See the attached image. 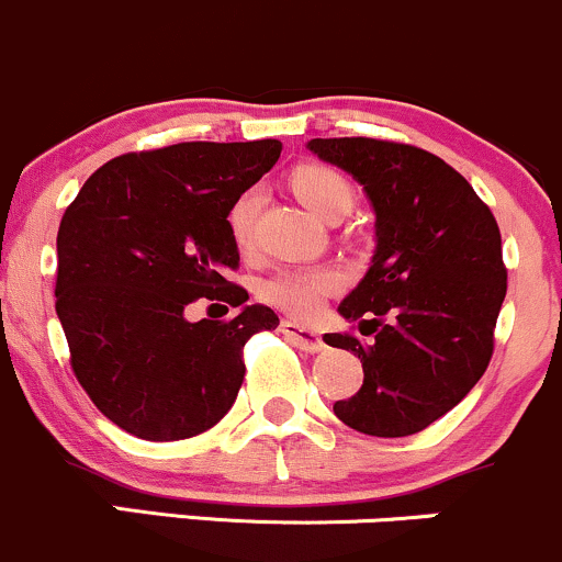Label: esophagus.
<instances>
[{
  "mask_svg": "<svg viewBox=\"0 0 562 562\" xmlns=\"http://www.w3.org/2000/svg\"><path fill=\"white\" fill-rule=\"evenodd\" d=\"M281 334L294 345V348L305 352H321L326 348L324 337L318 331L307 329V326H300L297 321H281Z\"/></svg>",
  "mask_w": 562,
  "mask_h": 562,
  "instance_id": "1",
  "label": "esophagus"
}]
</instances>
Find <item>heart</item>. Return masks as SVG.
Instances as JSON below:
<instances>
[{
	"instance_id": "b5f03b06",
	"label": "heart",
	"mask_w": 562,
	"mask_h": 562,
	"mask_svg": "<svg viewBox=\"0 0 562 562\" xmlns=\"http://www.w3.org/2000/svg\"><path fill=\"white\" fill-rule=\"evenodd\" d=\"M292 188L302 204L311 210L315 217L329 220L337 212H350L352 206V188L339 172L318 164H307L292 175ZM262 206L260 188H249L236 204L231 206L228 223L236 244L247 247L251 231H255L257 212ZM339 289V273L331 268H286L270 276L262 283V300L270 302L279 311L297 315V318H311L324 305V300Z\"/></svg>"
}]
</instances>
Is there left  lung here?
<instances>
[{"label":"left lung","instance_id":"1","mask_svg":"<svg viewBox=\"0 0 562 562\" xmlns=\"http://www.w3.org/2000/svg\"><path fill=\"white\" fill-rule=\"evenodd\" d=\"M307 150L348 172L374 212L369 270L337 307L374 339L324 337L363 363L361 390L334 414L376 438L414 435L451 412L491 361L507 294L499 225L457 169L414 145L315 137Z\"/></svg>","mask_w":562,"mask_h":562}]
</instances>
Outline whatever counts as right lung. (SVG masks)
<instances>
[{"label": "right lung", "instance_id": "1", "mask_svg": "<svg viewBox=\"0 0 562 562\" xmlns=\"http://www.w3.org/2000/svg\"><path fill=\"white\" fill-rule=\"evenodd\" d=\"M279 140L178 143L119 156L81 186L58 231L55 311L74 374L113 425L143 440H182L228 414L241 350L276 329L247 305L231 206L279 161ZM239 307L220 325L188 322L193 299Z\"/></svg>", "mask_w": 562, "mask_h": 562}]
</instances>
